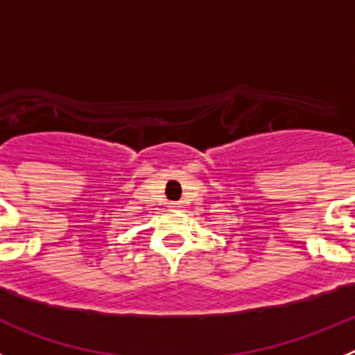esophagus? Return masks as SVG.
I'll return each instance as SVG.
<instances>
[{"instance_id": "esophagus-1", "label": "esophagus", "mask_w": 355, "mask_h": 355, "mask_svg": "<svg viewBox=\"0 0 355 355\" xmlns=\"http://www.w3.org/2000/svg\"><path fill=\"white\" fill-rule=\"evenodd\" d=\"M168 208H171L172 211H180L183 206H181V202H171V205H168Z\"/></svg>"}]
</instances>
